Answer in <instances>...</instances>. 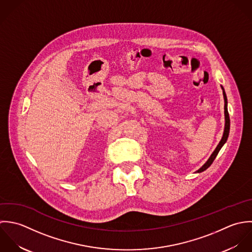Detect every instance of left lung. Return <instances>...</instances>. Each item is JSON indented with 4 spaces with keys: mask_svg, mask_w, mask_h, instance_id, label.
Returning <instances> with one entry per match:
<instances>
[{
    "mask_svg": "<svg viewBox=\"0 0 252 252\" xmlns=\"http://www.w3.org/2000/svg\"><path fill=\"white\" fill-rule=\"evenodd\" d=\"M222 90H223V95H224V101H225V106H224V110H225V129H224V133H223V137L221 139V141L219 142V144L217 145L216 149L214 150V152L212 153V155L210 156V158L207 159V161L201 166V168L197 171V172H201V171H204L206 168H208L211 163L213 162V160L215 159L216 156L218 155V153L220 151V149L222 148V146L226 143L227 139H228V136H229V131H230V117H229V113H228V108H227V96H226V94L224 92V89L223 87L221 86Z\"/></svg>",
    "mask_w": 252,
    "mask_h": 252,
    "instance_id": "1",
    "label": "left lung"
}]
</instances>
